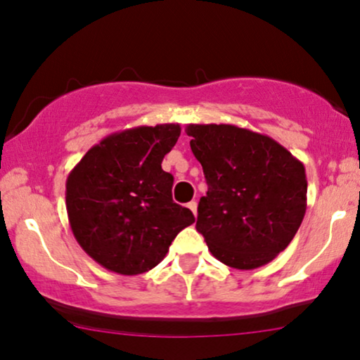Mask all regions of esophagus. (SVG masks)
Segmentation results:
<instances>
[{
  "mask_svg": "<svg viewBox=\"0 0 360 360\" xmlns=\"http://www.w3.org/2000/svg\"><path fill=\"white\" fill-rule=\"evenodd\" d=\"M188 208L191 210V212L194 213V217H196V213H198V203H196V201H189Z\"/></svg>",
  "mask_w": 360,
  "mask_h": 360,
  "instance_id": "1",
  "label": "esophagus"
}]
</instances>
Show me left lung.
Here are the masks:
<instances>
[{
  "label": "left lung",
  "mask_w": 360,
  "mask_h": 360,
  "mask_svg": "<svg viewBox=\"0 0 360 360\" xmlns=\"http://www.w3.org/2000/svg\"><path fill=\"white\" fill-rule=\"evenodd\" d=\"M186 134L208 184L196 230L210 252L233 269L269 264L304 218L303 162L274 139L247 128L191 123Z\"/></svg>",
  "instance_id": "left-lung-1"
}]
</instances>
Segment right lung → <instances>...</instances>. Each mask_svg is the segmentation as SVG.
Segmentation results:
<instances>
[{"label":"right lung","mask_w":360,"mask_h":360,"mask_svg":"<svg viewBox=\"0 0 360 360\" xmlns=\"http://www.w3.org/2000/svg\"><path fill=\"white\" fill-rule=\"evenodd\" d=\"M181 135L177 123L117 131L91 147L65 181L69 225L82 250L123 276L154 269L191 210L172 201L174 177L162 159Z\"/></svg>","instance_id":"obj_1"}]
</instances>
